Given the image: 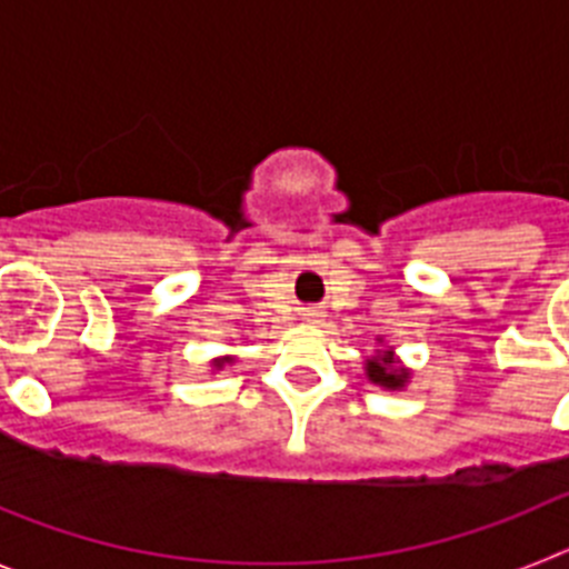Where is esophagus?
<instances>
[{"mask_svg": "<svg viewBox=\"0 0 569 569\" xmlns=\"http://www.w3.org/2000/svg\"><path fill=\"white\" fill-rule=\"evenodd\" d=\"M321 319H325L321 310H305V321H308V325H321Z\"/></svg>", "mask_w": 569, "mask_h": 569, "instance_id": "34e87169", "label": "esophagus"}]
</instances>
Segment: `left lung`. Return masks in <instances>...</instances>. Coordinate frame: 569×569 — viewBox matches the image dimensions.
<instances>
[{"mask_svg":"<svg viewBox=\"0 0 569 569\" xmlns=\"http://www.w3.org/2000/svg\"><path fill=\"white\" fill-rule=\"evenodd\" d=\"M376 345H379V350L365 359L367 381H370V385L385 387V390H405L407 381H410V376H413V370L401 365V359L396 356L393 347L387 345L381 336L376 339Z\"/></svg>","mask_w":569,"mask_h":569,"instance_id":"1","label":"left lung"}]
</instances>
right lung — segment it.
<instances>
[{
  "instance_id": "1",
  "label": "right lung",
  "mask_w": 569,
  "mask_h": 569,
  "mask_svg": "<svg viewBox=\"0 0 569 569\" xmlns=\"http://www.w3.org/2000/svg\"><path fill=\"white\" fill-rule=\"evenodd\" d=\"M236 356H216V359H210V373H219L224 365H233Z\"/></svg>"
}]
</instances>
